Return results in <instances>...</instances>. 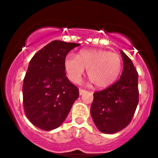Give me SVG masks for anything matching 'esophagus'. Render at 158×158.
<instances>
[{
  "instance_id": "1",
  "label": "esophagus",
  "mask_w": 158,
  "mask_h": 158,
  "mask_svg": "<svg viewBox=\"0 0 158 158\" xmlns=\"http://www.w3.org/2000/svg\"><path fill=\"white\" fill-rule=\"evenodd\" d=\"M85 92H86V90L84 89H81L80 88V89H79V95H82V94L85 93Z\"/></svg>"
}]
</instances>
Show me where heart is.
<instances>
[{"label":"heart","mask_w":158,"mask_h":158,"mask_svg":"<svg viewBox=\"0 0 158 158\" xmlns=\"http://www.w3.org/2000/svg\"><path fill=\"white\" fill-rule=\"evenodd\" d=\"M64 68L69 79L79 82L88 69L87 74L97 88H106L117 79L122 68V61L118 54L102 50H82L77 56H67Z\"/></svg>","instance_id":"b5f03b06"}]
</instances>
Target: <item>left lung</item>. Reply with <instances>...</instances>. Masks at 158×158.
<instances>
[{"label":"left lung","instance_id":"left-lung-1","mask_svg":"<svg viewBox=\"0 0 158 158\" xmlns=\"http://www.w3.org/2000/svg\"><path fill=\"white\" fill-rule=\"evenodd\" d=\"M123 70L110 87L94 92L90 114L96 126L105 134L117 133L129 124L139 102L138 73L130 58L120 51Z\"/></svg>","mask_w":158,"mask_h":158}]
</instances>
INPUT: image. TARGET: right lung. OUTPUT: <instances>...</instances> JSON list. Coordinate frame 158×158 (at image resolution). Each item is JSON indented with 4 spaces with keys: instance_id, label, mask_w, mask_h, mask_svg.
<instances>
[{
    "instance_id": "obj_1",
    "label": "right lung",
    "mask_w": 158,
    "mask_h": 158,
    "mask_svg": "<svg viewBox=\"0 0 158 158\" xmlns=\"http://www.w3.org/2000/svg\"><path fill=\"white\" fill-rule=\"evenodd\" d=\"M80 44L52 41L38 51L23 79V102L27 117L44 131L55 129L68 117L79 89L66 77L65 56Z\"/></svg>"
}]
</instances>
